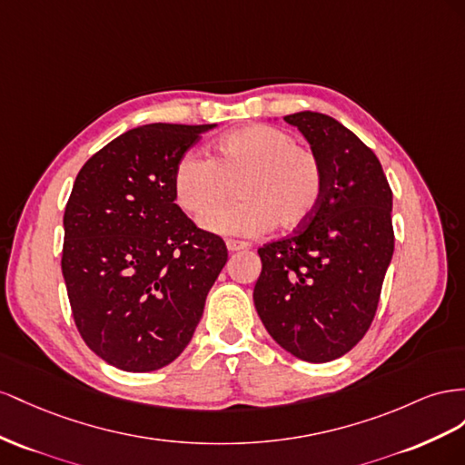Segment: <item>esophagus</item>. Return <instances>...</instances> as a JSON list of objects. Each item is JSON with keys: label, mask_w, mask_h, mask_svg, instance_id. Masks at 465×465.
I'll return each mask as SVG.
<instances>
[{"label": "esophagus", "mask_w": 465, "mask_h": 465, "mask_svg": "<svg viewBox=\"0 0 465 465\" xmlns=\"http://www.w3.org/2000/svg\"><path fill=\"white\" fill-rule=\"evenodd\" d=\"M225 247H228L230 253H235V251H243V249H249V243H245V242H233V240H230V242H225Z\"/></svg>", "instance_id": "34e87169"}]
</instances>
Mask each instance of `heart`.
I'll use <instances>...</instances> for the list:
<instances>
[{
  "label": "heart",
  "instance_id": "1",
  "mask_svg": "<svg viewBox=\"0 0 465 465\" xmlns=\"http://www.w3.org/2000/svg\"><path fill=\"white\" fill-rule=\"evenodd\" d=\"M237 190L244 201L213 209ZM177 203L183 210L206 212L203 228L223 235H261L306 225L322 204L323 169L317 155L298 145L288 132L249 124L223 134L216 159L191 152L175 171Z\"/></svg>",
  "mask_w": 465,
  "mask_h": 465
}]
</instances>
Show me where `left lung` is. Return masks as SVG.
I'll use <instances>...</instances> for the list:
<instances>
[{"label": "left lung", "instance_id": "8db88e82", "mask_svg": "<svg viewBox=\"0 0 465 465\" xmlns=\"http://www.w3.org/2000/svg\"><path fill=\"white\" fill-rule=\"evenodd\" d=\"M323 169L313 218L259 249L253 302L269 335L306 362L347 354L372 323L393 257L391 189L376 153L333 116H284Z\"/></svg>", "mask_w": 465, "mask_h": 465}]
</instances>
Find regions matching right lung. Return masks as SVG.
<instances>
[{
  "label": "right lung",
  "instance_id": "right-lung-1",
  "mask_svg": "<svg viewBox=\"0 0 465 465\" xmlns=\"http://www.w3.org/2000/svg\"><path fill=\"white\" fill-rule=\"evenodd\" d=\"M218 124H143L79 171L64 212L62 274L87 347L124 372H152L191 342L228 261L218 235L175 204V171Z\"/></svg>",
  "mask_w": 465,
  "mask_h": 465
}]
</instances>
